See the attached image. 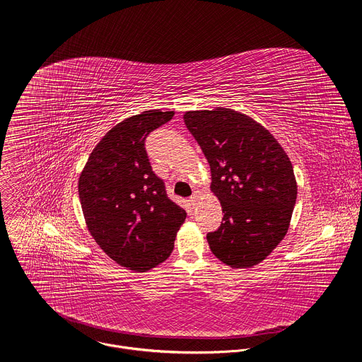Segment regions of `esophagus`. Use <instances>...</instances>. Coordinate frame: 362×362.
Returning a JSON list of instances; mask_svg holds the SVG:
<instances>
[{
  "mask_svg": "<svg viewBox=\"0 0 362 362\" xmlns=\"http://www.w3.org/2000/svg\"><path fill=\"white\" fill-rule=\"evenodd\" d=\"M197 199H199V193H197V192H194V193L189 197V200H190V203H192V204H194V203L197 202Z\"/></svg>",
  "mask_w": 362,
  "mask_h": 362,
  "instance_id": "obj_1",
  "label": "esophagus"
}]
</instances>
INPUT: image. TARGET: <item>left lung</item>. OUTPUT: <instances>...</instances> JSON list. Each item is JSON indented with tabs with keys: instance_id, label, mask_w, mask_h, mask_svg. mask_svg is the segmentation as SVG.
I'll return each instance as SVG.
<instances>
[{
	"instance_id": "8db88e82",
	"label": "left lung",
	"mask_w": 362,
	"mask_h": 362,
	"mask_svg": "<svg viewBox=\"0 0 362 362\" xmlns=\"http://www.w3.org/2000/svg\"><path fill=\"white\" fill-rule=\"evenodd\" d=\"M185 124L208 159L223 219L208 233L212 253L230 268L262 262L288 232L296 202L292 163L259 123L232 109L186 112Z\"/></svg>"
}]
</instances>
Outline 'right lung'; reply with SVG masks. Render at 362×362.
I'll return each instance as SVG.
<instances>
[{
	"label": "right lung",
	"instance_id": "right-lung-1",
	"mask_svg": "<svg viewBox=\"0 0 362 362\" xmlns=\"http://www.w3.org/2000/svg\"><path fill=\"white\" fill-rule=\"evenodd\" d=\"M147 110L115 126L91 151L78 196L87 228L113 261L146 272L170 256L186 212L151 170L146 137L173 117Z\"/></svg>",
	"mask_w": 362,
	"mask_h": 362
}]
</instances>
